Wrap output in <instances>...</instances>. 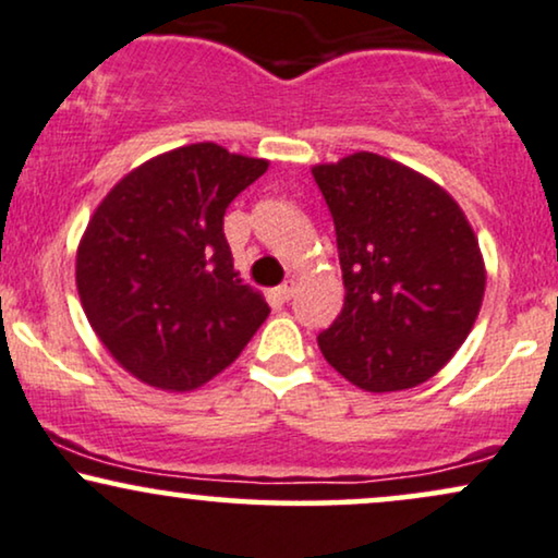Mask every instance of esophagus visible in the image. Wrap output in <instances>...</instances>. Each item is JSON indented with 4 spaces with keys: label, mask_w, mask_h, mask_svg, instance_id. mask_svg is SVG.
Returning a JSON list of instances; mask_svg holds the SVG:
<instances>
[{
    "label": "esophagus",
    "mask_w": 558,
    "mask_h": 558,
    "mask_svg": "<svg viewBox=\"0 0 558 558\" xmlns=\"http://www.w3.org/2000/svg\"><path fill=\"white\" fill-rule=\"evenodd\" d=\"M293 293H296V280H286V283L278 286L280 301H291Z\"/></svg>",
    "instance_id": "1"
}]
</instances>
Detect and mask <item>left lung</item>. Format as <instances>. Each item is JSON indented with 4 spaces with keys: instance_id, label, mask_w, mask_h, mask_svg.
Listing matches in <instances>:
<instances>
[{
    "instance_id": "obj_1",
    "label": "left lung",
    "mask_w": 558,
    "mask_h": 558,
    "mask_svg": "<svg viewBox=\"0 0 558 558\" xmlns=\"http://www.w3.org/2000/svg\"><path fill=\"white\" fill-rule=\"evenodd\" d=\"M330 207L345 304L319 332L322 355L366 392L434 377L465 343L486 270L460 205L408 166L353 153L314 166Z\"/></svg>"
}]
</instances>
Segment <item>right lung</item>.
I'll return each mask as SVG.
<instances>
[{
	"mask_svg": "<svg viewBox=\"0 0 558 558\" xmlns=\"http://www.w3.org/2000/svg\"><path fill=\"white\" fill-rule=\"evenodd\" d=\"M267 160L197 143L147 160L93 213L77 250L85 317L145 385L186 392L239 359L270 314L241 283L226 207Z\"/></svg>",
	"mask_w": 558,
	"mask_h": 558,
	"instance_id": "right-lung-1",
	"label": "right lung"
}]
</instances>
